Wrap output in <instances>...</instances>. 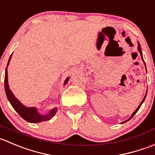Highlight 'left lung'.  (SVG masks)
<instances>
[{
	"label": "left lung",
	"mask_w": 155,
	"mask_h": 155,
	"mask_svg": "<svg viewBox=\"0 0 155 155\" xmlns=\"http://www.w3.org/2000/svg\"><path fill=\"white\" fill-rule=\"evenodd\" d=\"M137 48H138V50H139V53H140V55H141V57H142V61H143V62H144V65H145V68H146V65H145V61H144V59H143V56H142V49H141V46H140V44H139V42H138V47H137ZM146 95H147V90H146V93H145V97H144V99H142V102H141V103H140V104H139V106H138V108H136V111H134V112H133V114H132V115H131V116H130V118H129V119H127V120H125V121L122 122V123H121V124H124V123H126V122H127V121H128V120H130V119H131V118H132V117H133V116H134V115H135V114H136V112H137V111H139V108H140V107H141V105H142V103H143V102H144V101H145V97H146Z\"/></svg>",
	"instance_id": "left-lung-1"
}]
</instances>
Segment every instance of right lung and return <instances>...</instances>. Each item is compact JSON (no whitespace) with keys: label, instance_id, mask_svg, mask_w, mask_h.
<instances>
[{"label":"right lung","instance_id":"obj_1","mask_svg":"<svg viewBox=\"0 0 155 155\" xmlns=\"http://www.w3.org/2000/svg\"><path fill=\"white\" fill-rule=\"evenodd\" d=\"M11 57L12 54L11 56H10V58H9L8 62H7V68H6L5 70L4 88H5V93L6 95H7V99H8L9 102L11 104L13 108H14L15 111L20 115V117H22L24 120L29 122V123H40V122L46 121V120H49L51 118H53V117H54L55 114H56V113L57 112V107H55V108H52L47 114H41V113L38 112V108H35V107H26L25 105H24L23 104H22V102L14 96L13 92H12L11 90L10 89V87H9L8 76H7V67H8L9 64H10ZM68 81H69V78L68 77L65 79V82H64V85H65V84L68 83Z\"/></svg>","mask_w":155,"mask_h":155}]
</instances>
